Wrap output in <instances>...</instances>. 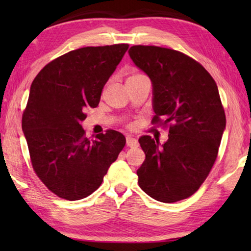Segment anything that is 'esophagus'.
Instances as JSON below:
<instances>
[{"label":"esophagus","mask_w":251,"mask_h":251,"mask_svg":"<svg viewBox=\"0 0 251 251\" xmlns=\"http://www.w3.org/2000/svg\"><path fill=\"white\" fill-rule=\"evenodd\" d=\"M126 145L128 147L135 148V147H138V142H137V139H136V138L130 137V136H127V137H126Z\"/></svg>","instance_id":"34e87169"}]
</instances>
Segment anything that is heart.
Listing matches in <instances>:
<instances>
[{
  "label": "heart",
  "instance_id": "heart-1",
  "mask_svg": "<svg viewBox=\"0 0 251 251\" xmlns=\"http://www.w3.org/2000/svg\"><path fill=\"white\" fill-rule=\"evenodd\" d=\"M143 75H141V74H134V75H130L128 78L127 79H131V78H137V77H142Z\"/></svg>",
  "mask_w": 251,
  "mask_h": 251
}]
</instances>
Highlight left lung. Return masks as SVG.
Instances as JSON below:
<instances>
[{
    "label": "left lung",
    "instance_id": "left-lung-1",
    "mask_svg": "<svg viewBox=\"0 0 251 251\" xmlns=\"http://www.w3.org/2000/svg\"><path fill=\"white\" fill-rule=\"evenodd\" d=\"M128 54L151 80L152 123L171 124L163 145L147 135L138 139L146 155L137 169L139 187L161 202L188 198L209 174L226 128L217 84L178 50L135 45Z\"/></svg>",
    "mask_w": 251,
    "mask_h": 251
}]
</instances>
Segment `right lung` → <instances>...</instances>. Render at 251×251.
I'll use <instances>...</instances> for the list:
<instances>
[{"label":"right lung","instance_id":"add662e5","mask_svg":"<svg viewBox=\"0 0 251 251\" xmlns=\"http://www.w3.org/2000/svg\"><path fill=\"white\" fill-rule=\"evenodd\" d=\"M128 44L88 46L49 63L31 85L22 129L36 175L67 201L90 196L124 148L120 131L85 137L82 122L100 103L101 90Z\"/></svg>","mask_w":251,"mask_h":251}]
</instances>
